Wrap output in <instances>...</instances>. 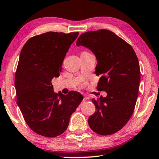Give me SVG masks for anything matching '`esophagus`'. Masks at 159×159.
Masks as SVG:
<instances>
[{
    "label": "esophagus",
    "instance_id": "esophagus-1",
    "mask_svg": "<svg viewBox=\"0 0 159 159\" xmlns=\"http://www.w3.org/2000/svg\"><path fill=\"white\" fill-rule=\"evenodd\" d=\"M90 99V97L89 96H88V95H85L84 96V100H89Z\"/></svg>",
    "mask_w": 159,
    "mask_h": 159
}]
</instances>
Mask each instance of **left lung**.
I'll return each instance as SVG.
<instances>
[{"mask_svg": "<svg viewBox=\"0 0 159 159\" xmlns=\"http://www.w3.org/2000/svg\"><path fill=\"white\" fill-rule=\"evenodd\" d=\"M77 46L95 55V73L100 75L98 90L106 98L92 99L96 111L89 118L90 128L101 135L116 133L133 114L141 80L140 66L132 47L113 32L100 30L80 35Z\"/></svg>", "mask_w": 159, "mask_h": 159, "instance_id": "obj_1", "label": "left lung"}]
</instances>
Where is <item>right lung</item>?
Wrapping results in <instances>:
<instances>
[{"label": "right lung", "mask_w": 159, "mask_h": 159, "mask_svg": "<svg viewBox=\"0 0 159 159\" xmlns=\"http://www.w3.org/2000/svg\"><path fill=\"white\" fill-rule=\"evenodd\" d=\"M78 34L47 32L29 39L21 50L15 75L16 103L29 127L43 137L62 134L83 99L76 91L55 93L51 84Z\"/></svg>", "instance_id": "add662e5"}]
</instances>
